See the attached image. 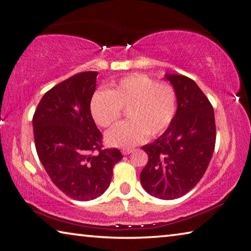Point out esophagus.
<instances>
[{"label": "esophagus", "instance_id": "34e87169", "mask_svg": "<svg viewBox=\"0 0 251 251\" xmlns=\"http://www.w3.org/2000/svg\"><path fill=\"white\" fill-rule=\"evenodd\" d=\"M133 152H134V150H132V149H124V150L122 151L123 155H128V154L133 153Z\"/></svg>", "mask_w": 251, "mask_h": 251}]
</instances>
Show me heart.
Masks as SVG:
<instances>
[{
    "instance_id": "heart-1",
    "label": "heart",
    "mask_w": 251,
    "mask_h": 251,
    "mask_svg": "<svg viewBox=\"0 0 251 251\" xmlns=\"http://www.w3.org/2000/svg\"><path fill=\"white\" fill-rule=\"evenodd\" d=\"M176 89L168 82H157L145 74H133L97 91L91 98L90 111L99 126L108 128L119 121L123 108L128 109V122L115 126L106 134L111 146L128 149L157 136L172 124L176 114Z\"/></svg>"
}]
</instances>
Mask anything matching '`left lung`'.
<instances>
[{
  "mask_svg": "<svg viewBox=\"0 0 251 251\" xmlns=\"http://www.w3.org/2000/svg\"><path fill=\"white\" fill-rule=\"evenodd\" d=\"M177 97L172 124L157 140L142 147L149 161L141 172L147 193L174 200L189 192L204 176L216 145L211 102L192 79L166 74Z\"/></svg>",
  "mask_w": 251,
  "mask_h": 251,
  "instance_id": "obj_1",
  "label": "left lung"
}]
</instances>
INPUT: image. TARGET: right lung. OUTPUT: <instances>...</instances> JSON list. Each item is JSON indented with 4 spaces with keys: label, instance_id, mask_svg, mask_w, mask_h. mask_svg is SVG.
Masks as SVG:
<instances>
[{
    "label": "right lung",
    "instance_id": "right-lung-1",
    "mask_svg": "<svg viewBox=\"0 0 251 251\" xmlns=\"http://www.w3.org/2000/svg\"><path fill=\"white\" fill-rule=\"evenodd\" d=\"M97 75L75 74L48 90L32 119L40 162L54 185L78 201L100 197L123 158L117 149H102V135L91 116Z\"/></svg>",
    "mask_w": 251,
    "mask_h": 251
}]
</instances>
